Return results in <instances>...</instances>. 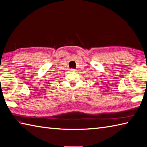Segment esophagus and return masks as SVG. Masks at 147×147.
I'll list each match as a JSON object with an SVG mask.
<instances>
[{"label":"esophagus","mask_w":147,"mask_h":147,"mask_svg":"<svg viewBox=\"0 0 147 147\" xmlns=\"http://www.w3.org/2000/svg\"><path fill=\"white\" fill-rule=\"evenodd\" d=\"M71 71H72V72H75V69H71Z\"/></svg>","instance_id":"esophagus-1"}]
</instances>
